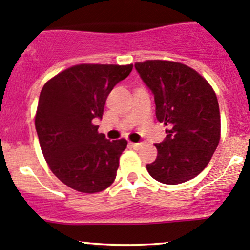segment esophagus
Instances as JSON below:
<instances>
[{"label":"esophagus","mask_w":250,"mask_h":250,"mask_svg":"<svg viewBox=\"0 0 250 250\" xmlns=\"http://www.w3.org/2000/svg\"><path fill=\"white\" fill-rule=\"evenodd\" d=\"M130 146L133 148H139L140 146H141V143H140V142H130Z\"/></svg>","instance_id":"obj_1"}]
</instances>
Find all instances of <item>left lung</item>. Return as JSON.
<instances>
[{"label": "left lung", "instance_id": "left-lung-1", "mask_svg": "<svg viewBox=\"0 0 250 250\" xmlns=\"http://www.w3.org/2000/svg\"><path fill=\"white\" fill-rule=\"evenodd\" d=\"M135 69L153 93L155 114L168 125L156 143L157 157L147 165L150 176L166 185L194 179L210 161L220 141L217 97L210 84L188 65L151 60Z\"/></svg>", "mask_w": 250, "mask_h": 250}]
</instances>
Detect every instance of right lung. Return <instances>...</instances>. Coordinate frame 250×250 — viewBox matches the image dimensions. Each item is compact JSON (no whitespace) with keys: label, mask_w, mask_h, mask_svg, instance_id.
Listing matches in <instances>:
<instances>
[{"label":"right lung","mask_w":250,"mask_h":250,"mask_svg":"<svg viewBox=\"0 0 250 250\" xmlns=\"http://www.w3.org/2000/svg\"><path fill=\"white\" fill-rule=\"evenodd\" d=\"M133 64H79L42 88L35 127L43 156L54 175L85 194L104 190L116 177L125 139H105L94 120L102 119L105 100Z\"/></svg>","instance_id":"1"}]
</instances>
